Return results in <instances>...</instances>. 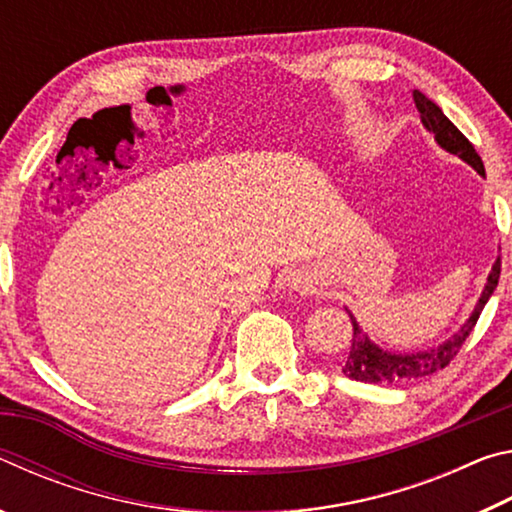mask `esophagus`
<instances>
[{
  "label": "esophagus",
  "mask_w": 512,
  "mask_h": 512,
  "mask_svg": "<svg viewBox=\"0 0 512 512\" xmlns=\"http://www.w3.org/2000/svg\"><path fill=\"white\" fill-rule=\"evenodd\" d=\"M300 287H302V282H300Z\"/></svg>",
  "instance_id": "1"
}]
</instances>
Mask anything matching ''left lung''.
I'll use <instances>...</instances> for the list:
<instances>
[{"label":"left lung","instance_id":"1","mask_svg":"<svg viewBox=\"0 0 512 512\" xmlns=\"http://www.w3.org/2000/svg\"><path fill=\"white\" fill-rule=\"evenodd\" d=\"M413 101H415V108L420 112L422 126L433 135V140L438 142L440 149L452 155H458V158L470 164L479 176L485 178V169L479 153L474 151V146L467 142V137L458 131L452 121L445 117V112L418 90H413ZM499 273H501V257H497V262L492 264V271L488 273V280H485L481 298L476 300L470 318H467L447 341L429 350L395 352V350L381 348V345H377L375 341H370V336L363 332L359 320L352 316V311L348 307H345L354 327V339H352L348 359L343 363V375L357 381H368V384H400V381L427 377V375H433L436 370L445 368L447 363L456 357V352L461 350V345L465 343L467 336H470L476 320H479L485 302H488L492 293H495Z\"/></svg>","mask_w":512,"mask_h":512}]
</instances>
